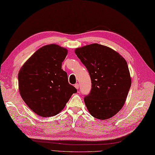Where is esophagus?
Listing matches in <instances>:
<instances>
[{
    "instance_id": "esophagus-1",
    "label": "esophagus",
    "mask_w": 155,
    "mask_h": 155,
    "mask_svg": "<svg viewBox=\"0 0 155 155\" xmlns=\"http://www.w3.org/2000/svg\"><path fill=\"white\" fill-rule=\"evenodd\" d=\"M74 87H75V88H76L77 89H79V84H75Z\"/></svg>"
}]
</instances>
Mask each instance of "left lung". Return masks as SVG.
Instances as JSON below:
<instances>
[{
    "mask_svg": "<svg viewBox=\"0 0 155 155\" xmlns=\"http://www.w3.org/2000/svg\"><path fill=\"white\" fill-rule=\"evenodd\" d=\"M75 53L91 80V91L84 98L88 111L99 120L112 118L125 104L131 84L126 60L112 48L98 43L75 48Z\"/></svg>",
    "mask_w": 155,
    "mask_h": 155,
    "instance_id": "8db88e82",
    "label": "left lung"
}]
</instances>
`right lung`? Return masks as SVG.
<instances>
[{
	"mask_svg": "<svg viewBox=\"0 0 155 155\" xmlns=\"http://www.w3.org/2000/svg\"><path fill=\"white\" fill-rule=\"evenodd\" d=\"M66 48L56 44L41 47L21 66L18 87L22 99L36 114L50 117L58 114L77 89L70 85L62 62Z\"/></svg>",
	"mask_w": 155,
	"mask_h": 155,
	"instance_id": "right-lung-1",
	"label": "right lung"
}]
</instances>
